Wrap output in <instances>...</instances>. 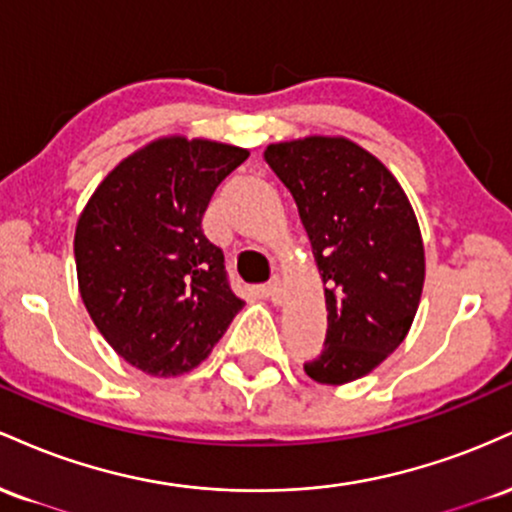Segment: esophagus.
Returning a JSON list of instances; mask_svg holds the SVG:
<instances>
[{
	"mask_svg": "<svg viewBox=\"0 0 512 512\" xmlns=\"http://www.w3.org/2000/svg\"><path fill=\"white\" fill-rule=\"evenodd\" d=\"M281 279L279 276H272V279H269V284H267V296H269V301L272 303H281Z\"/></svg>",
	"mask_w": 512,
	"mask_h": 512,
	"instance_id": "1",
	"label": "esophagus"
}]
</instances>
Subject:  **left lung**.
Wrapping results in <instances>:
<instances>
[{
	"label": "left lung",
	"instance_id": "obj_1",
	"mask_svg": "<svg viewBox=\"0 0 512 512\" xmlns=\"http://www.w3.org/2000/svg\"><path fill=\"white\" fill-rule=\"evenodd\" d=\"M264 161L289 187L325 284V346L303 368L322 385L351 383L414 322L426 269L414 209L390 170L349 139L272 144Z\"/></svg>",
	"mask_w": 512,
	"mask_h": 512
}]
</instances>
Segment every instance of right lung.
Wrapping results in <instances>:
<instances>
[{
  "mask_svg": "<svg viewBox=\"0 0 512 512\" xmlns=\"http://www.w3.org/2000/svg\"><path fill=\"white\" fill-rule=\"evenodd\" d=\"M238 146L158 139L105 178L76 223L79 291L105 342L158 378L204 361L245 301L202 216Z\"/></svg>",
  "mask_w": 512,
  "mask_h": 512,
  "instance_id": "obj_1",
  "label": "right lung"
}]
</instances>
